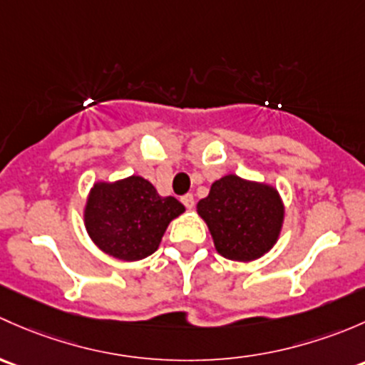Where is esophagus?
<instances>
[{
    "label": "esophagus",
    "mask_w": 365,
    "mask_h": 365,
    "mask_svg": "<svg viewBox=\"0 0 365 365\" xmlns=\"http://www.w3.org/2000/svg\"><path fill=\"white\" fill-rule=\"evenodd\" d=\"M181 202H182L184 207H186V209H193V205H195V198H193V195H191V193H186V195H184V197L181 198Z\"/></svg>",
    "instance_id": "1"
}]
</instances>
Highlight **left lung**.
<instances>
[{
    "label": "left lung",
    "instance_id": "8db88e82",
    "mask_svg": "<svg viewBox=\"0 0 365 365\" xmlns=\"http://www.w3.org/2000/svg\"><path fill=\"white\" fill-rule=\"evenodd\" d=\"M221 257L251 262L272 250L281 234L284 205L276 187L228 174L197 204Z\"/></svg>",
    "mask_w": 365,
    "mask_h": 365
}]
</instances>
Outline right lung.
Returning <instances> with one entry per match:
<instances>
[{
  "mask_svg": "<svg viewBox=\"0 0 365 365\" xmlns=\"http://www.w3.org/2000/svg\"><path fill=\"white\" fill-rule=\"evenodd\" d=\"M182 212L178 198L161 197L144 178L130 175L95 182L86 202L84 225L103 253L137 262L155 253L168 223Z\"/></svg>",
  "mask_w": 365,
  "mask_h": 365,
  "instance_id": "right-lung-1",
  "label": "right lung"
}]
</instances>
